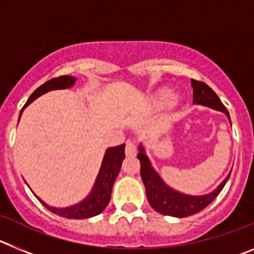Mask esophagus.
<instances>
[{
    "mask_svg": "<svg viewBox=\"0 0 254 254\" xmlns=\"http://www.w3.org/2000/svg\"><path fill=\"white\" fill-rule=\"evenodd\" d=\"M125 152H126V155L128 156V158H132V156H136V154H137V146H136V143L131 142V141L126 143Z\"/></svg>",
    "mask_w": 254,
    "mask_h": 254,
    "instance_id": "obj_1",
    "label": "esophagus"
}]
</instances>
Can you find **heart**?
Returning a JSON list of instances; mask_svg holds the SVG:
<instances>
[{
    "mask_svg": "<svg viewBox=\"0 0 254 254\" xmlns=\"http://www.w3.org/2000/svg\"><path fill=\"white\" fill-rule=\"evenodd\" d=\"M174 99H176V95H174V93L172 90H169V89H163V90L158 91V93L155 94L152 102H154V104L156 107H165V105L172 104L174 102Z\"/></svg>",
    "mask_w": 254,
    "mask_h": 254,
    "instance_id": "1",
    "label": "heart"
}]
</instances>
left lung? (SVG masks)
<instances>
[{
    "label": "left lung",
    "instance_id": "obj_1",
    "mask_svg": "<svg viewBox=\"0 0 254 254\" xmlns=\"http://www.w3.org/2000/svg\"><path fill=\"white\" fill-rule=\"evenodd\" d=\"M190 82H192V87H193V103L224 112L228 116L229 122H230L229 112L226 111V108L224 107V104L219 99V96L215 94V91L203 81H198V80L192 78ZM137 158L141 164L140 174L145 188H146L147 201L155 211H158L163 215H168V216L186 217L203 210L206 206L210 205L216 198L217 194L221 192L225 183L228 182L229 177H230V174H229L226 179H224L223 183L211 193L205 194V196H188V194L179 193L177 190H172L161 181L158 173L155 172L150 165V161L143 152L142 146H140V154L137 155Z\"/></svg>",
    "mask_w": 254,
    "mask_h": 254
}]
</instances>
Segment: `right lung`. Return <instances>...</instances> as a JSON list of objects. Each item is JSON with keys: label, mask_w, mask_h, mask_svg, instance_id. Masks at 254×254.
Masks as SVG:
<instances>
[{"label": "right lung", "mask_w": 254, "mask_h": 254, "mask_svg": "<svg viewBox=\"0 0 254 254\" xmlns=\"http://www.w3.org/2000/svg\"><path fill=\"white\" fill-rule=\"evenodd\" d=\"M75 81L76 78L72 77V76H58V77L51 78L47 82H44L43 85H40L37 90L31 94L24 108L30 104L33 100L37 99L38 96L47 93V91L57 90V89H67V87L72 86ZM21 113L22 111L20 112V116H21ZM123 159H125V145L111 147V149L107 150L104 159H103L102 168H100L95 186H94V190H91L90 196L84 199L82 202L78 203V205L66 208H56L46 205L40 199L39 201L53 214L58 215V216L67 217V219H87V217L99 215L111 201L112 188H113L114 181H116L117 176H118V173L121 170Z\"/></svg>", "instance_id": "obj_1"}]
</instances>
